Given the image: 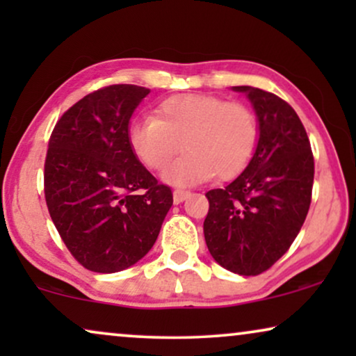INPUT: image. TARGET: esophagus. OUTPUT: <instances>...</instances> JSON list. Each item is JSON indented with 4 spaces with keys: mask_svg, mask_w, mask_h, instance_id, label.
Instances as JSON below:
<instances>
[{
    "mask_svg": "<svg viewBox=\"0 0 356 356\" xmlns=\"http://www.w3.org/2000/svg\"><path fill=\"white\" fill-rule=\"evenodd\" d=\"M189 191H186V189H175L173 191V202L175 204H179V202H183L184 199H188L189 197Z\"/></svg>",
    "mask_w": 356,
    "mask_h": 356,
    "instance_id": "1",
    "label": "esophagus"
}]
</instances>
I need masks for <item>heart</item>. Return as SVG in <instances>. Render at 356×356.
Wrapping results in <instances>:
<instances>
[{
    "label": "heart",
    "instance_id": "b5f03b06",
    "mask_svg": "<svg viewBox=\"0 0 356 356\" xmlns=\"http://www.w3.org/2000/svg\"><path fill=\"white\" fill-rule=\"evenodd\" d=\"M155 116L134 120L128 143L150 170H163L181 147L186 155L163 178L172 184H194L212 177L232 179L254 157L259 123L250 106L217 95L179 94L162 100Z\"/></svg>",
    "mask_w": 356,
    "mask_h": 356
}]
</instances>
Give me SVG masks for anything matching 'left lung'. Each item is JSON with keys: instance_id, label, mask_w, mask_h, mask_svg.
<instances>
[{"instance_id": "8db88e82", "label": "left lung", "mask_w": 356, "mask_h": 356, "mask_svg": "<svg viewBox=\"0 0 356 356\" xmlns=\"http://www.w3.org/2000/svg\"><path fill=\"white\" fill-rule=\"evenodd\" d=\"M246 92L259 120L254 157L235 181L206 193L204 238L213 259L240 275H259L289 251L308 216L314 157L296 111L272 92Z\"/></svg>"}]
</instances>
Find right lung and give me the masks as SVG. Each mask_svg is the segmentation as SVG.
<instances>
[{
	"mask_svg": "<svg viewBox=\"0 0 356 356\" xmlns=\"http://www.w3.org/2000/svg\"><path fill=\"white\" fill-rule=\"evenodd\" d=\"M149 89L113 84L86 95L56 121L43 191L63 243L86 269L111 274L147 254L173 193L133 154L128 124Z\"/></svg>",
	"mask_w": 356,
	"mask_h": 356,
	"instance_id": "1",
	"label": "right lung"
}]
</instances>
